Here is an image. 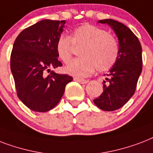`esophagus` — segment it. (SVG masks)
<instances>
[{
  "label": "esophagus",
  "instance_id": "34e87169",
  "mask_svg": "<svg viewBox=\"0 0 153 153\" xmlns=\"http://www.w3.org/2000/svg\"><path fill=\"white\" fill-rule=\"evenodd\" d=\"M73 80H75V81H77V82L80 83V84H86V83L88 82V80H84V79H80V78H74Z\"/></svg>",
  "mask_w": 153,
  "mask_h": 153
}]
</instances>
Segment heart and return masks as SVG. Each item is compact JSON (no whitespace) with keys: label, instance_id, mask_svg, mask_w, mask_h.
Returning <instances> with one entry per match:
<instances>
[{"label":"heart","instance_id":"obj_1","mask_svg":"<svg viewBox=\"0 0 153 153\" xmlns=\"http://www.w3.org/2000/svg\"><path fill=\"white\" fill-rule=\"evenodd\" d=\"M82 45L76 58L65 66V72L76 78L89 76L97 68L105 72L112 68L117 62L119 48L116 39L105 29L85 24L73 30V36L61 34L56 43L58 57L67 63L72 56V45Z\"/></svg>","mask_w":153,"mask_h":153}]
</instances>
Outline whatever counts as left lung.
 Masks as SVG:
<instances>
[{
    "label": "left lung",
    "mask_w": 153,
    "mask_h": 153,
    "mask_svg": "<svg viewBox=\"0 0 153 153\" xmlns=\"http://www.w3.org/2000/svg\"><path fill=\"white\" fill-rule=\"evenodd\" d=\"M107 24L113 29L119 41L117 62L103 81L102 94L93 100L104 111H115L126 104L132 97L142 71V48L140 42L131 29L124 24L112 19L98 21Z\"/></svg>",
    "instance_id": "left-lung-1"
}]
</instances>
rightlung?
<instances>
[{
  "instance_id": "right-lung-1",
  "label": "right lung",
  "mask_w": 153,
  "mask_h": 153,
  "mask_svg": "<svg viewBox=\"0 0 153 153\" xmlns=\"http://www.w3.org/2000/svg\"><path fill=\"white\" fill-rule=\"evenodd\" d=\"M65 21L42 20L24 29L14 41L10 58L16 94L28 108L48 112L60 100L73 77L50 68L62 66L56 51ZM51 72L48 75L45 73Z\"/></svg>"
}]
</instances>
